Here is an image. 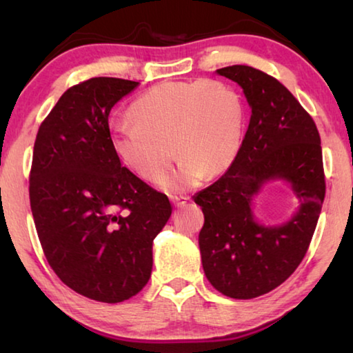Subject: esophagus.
<instances>
[{"instance_id":"34e87169","label":"esophagus","mask_w":353,"mask_h":353,"mask_svg":"<svg viewBox=\"0 0 353 353\" xmlns=\"http://www.w3.org/2000/svg\"><path fill=\"white\" fill-rule=\"evenodd\" d=\"M171 202L176 207H183L188 202V198H185V196H171Z\"/></svg>"}]
</instances>
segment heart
<instances>
[{"label": "heart", "mask_w": 353, "mask_h": 353, "mask_svg": "<svg viewBox=\"0 0 353 353\" xmlns=\"http://www.w3.org/2000/svg\"><path fill=\"white\" fill-rule=\"evenodd\" d=\"M246 105L223 81L163 82L135 101L130 119L112 130V148L121 163L143 181L157 182L181 155L163 187L179 191L218 176L240 152ZM176 149L174 150V148Z\"/></svg>", "instance_id": "1"}]
</instances>
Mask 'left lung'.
<instances>
[{
	"instance_id": "1",
	"label": "left lung",
	"mask_w": 353,
	"mask_h": 353,
	"mask_svg": "<svg viewBox=\"0 0 353 353\" xmlns=\"http://www.w3.org/2000/svg\"><path fill=\"white\" fill-rule=\"evenodd\" d=\"M216 73L243 88L252 113L235 162L194 196L204 213L202 268L224 296L254 299L282 285L312 243L325 198L321 137L310 113L276 77L248 65ZM277 176L292 183L301 208L285 226H260L252 218V199Z\"/></svg>"
}]
</instances>
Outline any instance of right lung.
<instances>
[{"label":"right lung","instance_id":"obj_1","mask_svg":"<svg viewBox=\"0 0 353 353\" xmlns=\"http://www.w3.org/2000/svg\"><path fill=\"white\" fill-rule=\"evenodd\" d=\"M139 82L92 77L65 92L40 124L29 199L48 263L79 294L128 301L151 277L152 241L170 219L168 196L119 162L109 113Z\"/></svg>","mask_w":353,"mask_h":353}]
</instances>
